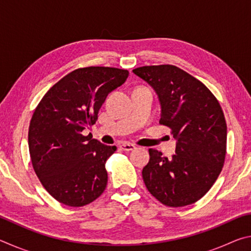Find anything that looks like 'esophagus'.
<instances>
[{
  "mask_svg": "<svg viewBox=\"0 0 251 251\" xmlns=\"http://www.w3.org/2000/svg\"><path fill=\"white\" fill-rule=\"evenodd\" d=\"M123 151H134L135 148H136V146L134 145V144H130V143H123V144H121V146H120Z\"/></svg>",
  "mask_w": 251,
  "mask_h": 251,
  "instance_id": "34e87169",
  "label": "esophagus"
}]
</instances>
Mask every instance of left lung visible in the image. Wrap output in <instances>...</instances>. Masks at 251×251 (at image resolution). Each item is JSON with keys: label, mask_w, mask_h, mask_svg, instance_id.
<instances>
[{"label": "left lung", "mask_w": 251, "mask_h": 251, "mask_svg": "<svg viewBox=\"0 0 251 251\" xmlns=\"http://www.w3.org/2000/svg\"><path fill=\"white\" fill-rule=\"evenodd\" d=\"M133 72L157 93L159 124L177 139L176 154L169 159L150 150L142 173L146 188L165 206L196 202L215 184L225 163L227 124L222 106L205 84L177 66H142Z\"/></svg>", "instance_id": "8db88e82"}]
</instances>
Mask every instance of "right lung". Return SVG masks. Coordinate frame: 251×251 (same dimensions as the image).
Segmentation results:
<instances>
[{"label":"right lung","instance_id":"obj_1","mask_svg":"<svg viewBox=\"0 0 251 251\" xmlns=\"http://www.w3.org/2000/svg\"><path fill=\"white\" fill-rule=\"evenodd\" d=\"M128 74L115 67L77 69L53 85L34 110L28 128L34 172L63 205L85 206L105 190V163L117 148L82 133L95 124L108 93Z\"/></svg>","mask_w":251,"mask_h":251}]
</instances>
